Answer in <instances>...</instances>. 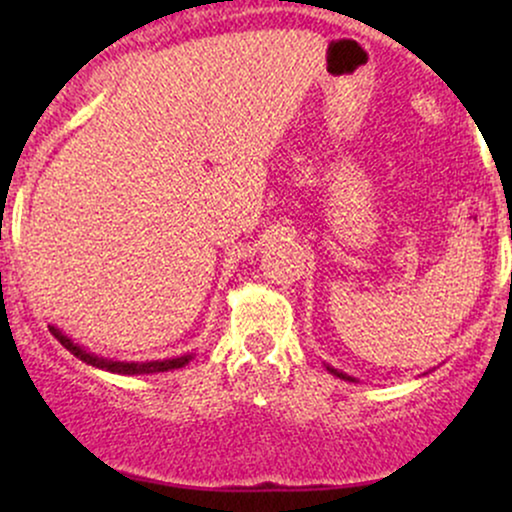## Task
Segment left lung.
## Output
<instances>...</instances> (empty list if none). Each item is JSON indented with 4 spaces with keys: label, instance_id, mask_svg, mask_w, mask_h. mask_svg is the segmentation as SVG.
Returning a JSON list of instances; mask_svg holds the SVG:
<instances>
[{
    "label": "left lung",
    "instance_id": "left-lung-1",
    "mask_svg": "<svg viewBox=\"0 0 512 512\" xmlns=\"http://www.w3.org/2000/svg\"><path fill=\"white\" fill-rule=\"evenodd\" d=\"M327 370H330V373L337 375V378H342V380H351V383H354V378H351V375H346V373H339V370H334V368H330V366H327Z\"/></svg>",
    "mask_w": 512,
    "mask_h": 512
}]
</instances>
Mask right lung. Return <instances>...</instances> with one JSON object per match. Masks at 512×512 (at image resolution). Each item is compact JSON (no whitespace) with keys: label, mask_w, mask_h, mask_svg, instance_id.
Wrapping results in <instances>:
<instances>
[{"label":"right lung","mask_w":512,"mask_h":512,"mask_svg":"<svg viewBox=\"0 0 512 512\" xmlns=\"http://www.w3.org/2000/svg\"><path fill=\"white\" fill-rule=\"evenodd\" d=\"M50 332L55 334L57 342H60L64 349L72 351L76 358H81V361L88 363V366L93 368H101V370H110V373H120V375H144V373H166V370H175V368H182L185 363H190L192 354L187 356H180V358H163V361H110V358H103V356H96L91 354V351H86L84 346L74 344L72 339L67 337V334H62L57 327H50Z\"/></svg>","instance_id":"add662e5"}]
</instances>
